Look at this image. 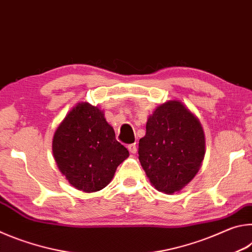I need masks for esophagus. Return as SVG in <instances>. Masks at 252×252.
<instances>
[{
  "mask_svg": "<svg viewBox=\"0 0 252 252\" xmlns=\"http://www.w3.org/2000/svg\"><path fill=\"white\" fill-rule=\"evenodd\" d=\"M127 149H129V151H130L131 153H135V152H136V146H135V143L129 144V146H127Z\"/></svg>",
  "mask_w": 252,
  "mask_h": 252,
  "instance_id": "esophagus-1",
  "label": "esophagus"
}]
</instances>
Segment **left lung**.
I'll return each mask as SVG.
<instances>
[{"label":"left lung","mask_w":252,"mask_h":252,"mask_svg":"<svg viewBox=\"0 0 252 252\" xmlns=\"http://www.w3.org/2000/svg\"><path fill=\"white\" fill-rule=\"evenodd\" d=\"M204 133L197 118L181 102L158 106L139 141V160L158 191L174 193L199 171L204 158Z\"/></svg>","instance_id":"8db88e82"}]
</instances>
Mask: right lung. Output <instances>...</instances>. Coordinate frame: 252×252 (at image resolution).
Here are the masks:
<instances>
[{"label": "right lung", "instance_id": "add662e5", "mask_svg": "<svg viewBox=\"0 0 252 252\" xmlns=\"http://www.w3.org/2000/svg\"><path fill=\"white\" fill-rule=\"evenodd\" d=\"M52 149L60 171L84 192L108 186L118 165L129 157L103 112L87 102L67 113L55 131Z\"/></svg>", "mask_w": 252, "mask_h": 252}]
</instances>
